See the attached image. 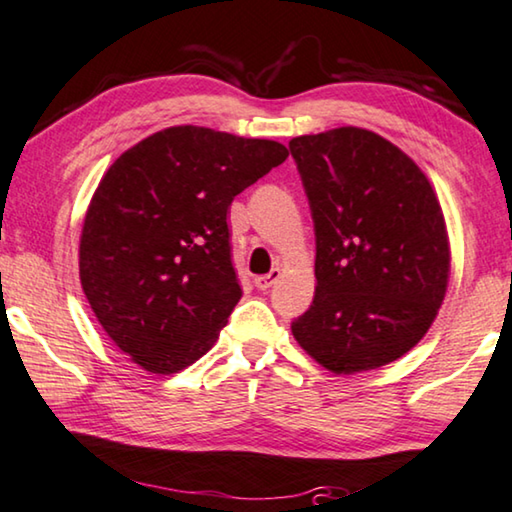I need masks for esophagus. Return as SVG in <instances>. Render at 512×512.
I'll return each instance as SVG.
<instances>
[{
    "label": "esophagus",
    "mask_w": 512,
    "mask_h": 512,
    "mask_svg": "<svg viewBox=\"0 0 512 512\" xmlns=\"http://www.w3.org/2000/svg\"><path fill=\"white\" fill-rule=\"evenodd\" d=\"M278 278H280V269H273L271 273H266V276H257L255 278V287L262 289V292H266V289L276 285Z\"/></svg>",
    "instance_id": "obj_1"
}]
</instances>
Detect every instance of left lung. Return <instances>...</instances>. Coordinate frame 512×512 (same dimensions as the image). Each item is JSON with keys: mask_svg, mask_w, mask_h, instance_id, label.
Wrapping results in <instances>:
<instances>
[{"mask_svg": "<svg viewBox=\"0 0 512 512\" xmlns=\"http://www.w3.org/2000/svg\"><path fill=\"white\" fill-rule=\"evenodd\" d=\"M315 223V299L292 322L335 375L377 370L421 342L444 303L451 246L421 167L372 131L289 142Z\"/></svg>", "mask_w": 512, "mask_h": 512, "instance_id": "1", "label": "left lung"}]
</instances>
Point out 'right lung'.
I'll use <instances>...</instances> for the list:
<instances>
[{
  "label": "right lung",
  "instance_id": "add662e5",
  "mask_svg": "<svg viewBox=\"0 0 512 512\" xmlns=\"http://www.w3.org/2000/svg\"><path fill=\"white\" fill-rule=\"evenodd\" d=\"M285 144L172 126L103 174L80 236V282L103 331L154 375L202 358L241 299L227 211Z\"/></svg>",
  "mask_w": 512,
  "mask_h": 512
}]
</instances>
